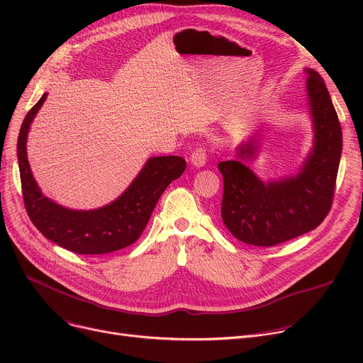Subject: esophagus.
<instances>
[{
    "instance_id": "obj_1",
    "label": "esophagus",
    "mask_w": 363,
    "mask_h": 363,
    "mask_svg": "<svg viewBox=\"0 0 363 363\" xmlns=\"http://www.w3.org/2000/svg\"><path fill=\"white\" fill-rule=\"evenodd\" d=\"M189 160H191V163L196 166V167H201L206 164V160H207V150L204 147H199L193 151L191 157H189Z\"/></svg>"
}]
</instances>
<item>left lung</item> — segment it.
I'll list each match as a JSON object with an SVG mask.
<instances>
[{
  "mask_svg": "<svg viewBox=\"0 0 363 363\" xmlns=\"http://www.w3.org/2000/svg\"><path fill=\"white\" fill-rule=\"evenodd\" d=\"M308 73L315 145L300 174L262 182L240 162L253 156V143L238 148L240 159L218 164L223 177L222 220L245 244L271 247L293 240L315 230L331 211L342 132L325 82L318 72L308 69Z\"/></svg>",
  "mask_w": 363,
  "mask_h": 363,
  "instance_id": "left-lung-1",
  "label": "left lung"
}]
</instances>
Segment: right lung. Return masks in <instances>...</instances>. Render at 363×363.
I'll list each match as a JSON object with an SVG mask.
<instances>
[{"instance_id":"add662e5","label":"right lung","mask_w":363,"mask_h":363,"mask_svg":"<svg viewBox=\"0 0 363 363\" xmlns=\"http://www.w3.org/2000/svg\"><path fill=\"white\" fill-rule=\"evenodd\" d=\"M47 99L44 94L26 114L17 138V159L22 194L32 223L45 238L78 255H106L135 242L167 185L185 170L179 156L151 157L126 191L97 211L78 212L62 207L43 196L26 156L29 126Z\"/></svg>"}]
</instances>
